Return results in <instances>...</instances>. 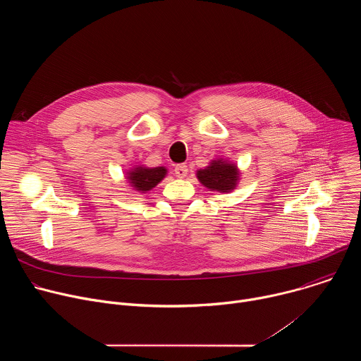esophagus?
<instances>
[{"label":"esophagus","instance_id":"34e87169","mask_svg":"<svg viewBox=\"0 0 361 361\" xmlns=\"http://www.w3.org/2000/svg\"><path fill=\"white\" fill-rule=\"evenodd\" d=\"M188 173V167L185 164H177L174 167V174L178 177V178H184Z\"/></svg>","mask_w":361,"mask_h":361}]
</instances>
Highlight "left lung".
<instances>
[{
	"instance_id": "obj_1",
	"label": "left lung",
	"mask_w": 361,
	"mask_h": 361,
	"mask_svg": "<svg viewBox=\"0 0 361 361\" xmlns=\"http://www.w3.org/2000/svg\"><path fill=\"white\" fill-rule=\"evenodd\" d=\"M197 178L202 185L221 192L233 190L238 180V170L226 161H213L212 166L197 171Z\"/></svg>"
}]
</instances>
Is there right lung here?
<instances>
[{
  "label": "right lung",
  "mask_w": 361,
  "mask_h": 361,
  "mask_svg": "<svg viewBox=\"0 0 361 361\" xmlns=\"http://www.w3.org/2000/svg\"><path fill=\"white\" fill-rule=\"evenodd\" d=\"M167 174V170L164 167H156V169H144L138 167L128 173V180L131 185L138 191H148L152 187H156Z\"/></svg>",
  "instance_id": "obj_1"
}]
</instances>
